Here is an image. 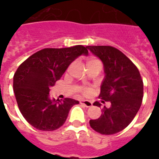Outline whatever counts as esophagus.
I'll list each match as a JSON object with an SVG mask.
<instances>
[{"mask_svg":"<svg viewBox=\"0 0 159 159\" xmlns=\"http://www.w3.org/2000/svg\"><path fill=\"white\" fill-rule=\"evenodd\" d=\"M81 104L85 106L86 107H90V106H92V102H90V101H87V100H83V101H81L80 102Z\"/></svg>","mask_w":159,"mask_h":159,"instance_id":"1","label":"esophagus"}]
</instances>
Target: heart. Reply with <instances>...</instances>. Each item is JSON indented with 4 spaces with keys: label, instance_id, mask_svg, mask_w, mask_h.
I'll use <instances>...</instances> for the list:
<instances>
[{
    "label": "heart",
    "instance_id": "obj_1",
    "mask_svg": "<svg viewBox=\"0 0 159 159\" xmlns=\"http://www.w3.org/2000/svg\"><path fill=\"white\" fill-rule=\"evenodd\" d=\"M98 62L102 63V62L99 59L96 58V57H90L89 59L87 60V65L92 64V63H98ZM81 91H82V92L84 95H88L90 93V92H91V88H89V87H85V88L81 89Z\"/></svg>",
    "mask_w": 159,
    "mask_h": 159
}]
</instances>
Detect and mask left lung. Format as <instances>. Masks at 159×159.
<instances>
[{
  "label": "left lung",
  "mask_w": 159,
  "mask_h": 159,
  "mask_svg": "<svg viewBox=\"0 0 159 159\" xmlns=\"http://www.w3.org/2000/svg\"><path fill=\"white\" fill-rule=\"evenodd\" d=\"M104 64L106 77L99 97L111 102L110 107L102 108L97 120L90 125L102 134H114L123 130L131 123L139 111L143 97V83L139 71L128 57L111 46H87ZM93 106L102 104L94 102Z\"/></svg>",
  "instance_id": "1"
}]
</instances>
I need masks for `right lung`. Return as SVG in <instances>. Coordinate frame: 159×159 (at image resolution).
I'll list each match as a JSON object with an SVG mask.
<instances>
[{
	"mask_svg": "<svg viewBox=\"0 0 159 159\" xmlns=\"http://www.w3.org/2000/svg\"><path fill=\"white\" fill-rule=\"evenodd\" d=\"M88 54L87 47L41 49L24 61L15 72L13 89L20 111L37 129L53 131L65 123L70 109L79 103L72 98L51 100L49 92L71 62Z\"/></svg>",
	"mask_w": 159,
	"mask_h": 159,
	"instance_id": "obj_1",
	"label": "right lung"
}]
</instances>
